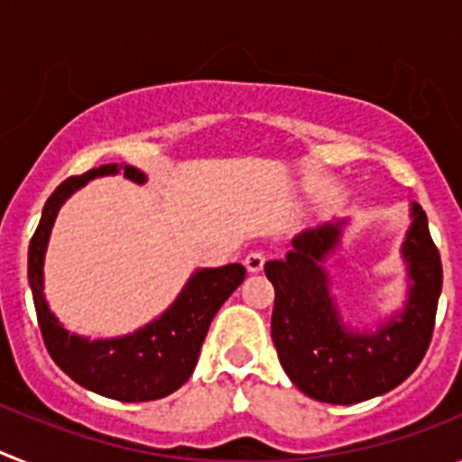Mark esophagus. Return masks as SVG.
Returning <instances> with one entry per match:
<instances>
[{"mask_svg": "<svg viewBox=\"0 0 462 462\" xmlns=\"http://www.w3.org/2000/svg\"><path fill=\"white\" fill-rule=\"evenodd\" d=\"M263 263H266V254L259 250L250 252V254L245 256V268L250 273H261L263 271Z\"/></svg>", "mask_w": 462, "mask_h": 462, "instance_id": "34e87169", "label": "esophagus"}]
</instances>
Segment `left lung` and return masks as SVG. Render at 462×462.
Masks as SVG:
<instances>
[{"mask_svg": "<svg viewBox=\"0 0 462 462\" xmlns=\"http://www.w3.org/2000/svg\"><path fill=\"white\" fill-rule=\"evenodd\" d=\"M346 219L321 224L293 238L287 259L268 261L275 287L271 333L282 368L305 395L330 405H356L405 382L430 345L442 261L428 217L411 203V226L402 243L410 277L405 310L377 330H352L340 319L321 261L340 243Z\"/></svg>", "mask_w": 462, "mask_h": 462, "instance_id": "1", "label": "left lung"}]
</instances>
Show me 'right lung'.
<instances>
[{"instance_id":"1","label":"right lung","mask_w":462,"mask_h":462,"mask_svg":"<svg viewBox=\"0 0 462 462\" xmlns=\"http://www.w3.org/2000/svg\"><path fill=\"white\" fill-rule=\"evenodd\" d=\"M122 171L132 182H145V173L134 166L104 164L83 175L67 178L52 191L30 243V287L48 354L73 382L120 402H148L173 393L191 377L212 317L240 287L245 268L240 263H228L222 268L196 271L180 296L159 319L125 337L88 340L69 333L51 312L43 296V259L51 228L62 203L73 191L92 178Z\"/></svg>"}]
</instances>
